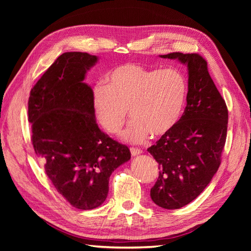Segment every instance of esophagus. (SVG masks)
I'll list each match as a JSON object with an SVG mask.
<instances>
[{"mask_svg": "<svg viewBox=\"0 0 251 251\" xmlns=\"http://www.w3.org/2000/svg\"><path fill=\"white\" fill-rule=\"evenodd\" d=\"M141 153H142V151L140 149L131 148V154H132V156H137V155H139Z\"/></svg>", "mask_w": 251, "mask_h": 251, "instance_id": "esophagus-1", "label": "esophagus"}]
</instances>
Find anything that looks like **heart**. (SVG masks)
Returning a JSON list of instances; mask_svg holds the SVG:
<instances>
[{
    "instance_id": "heart-1",
    "label": "heart",
    "mask_w": 251,
    "mask_h": 251,
    "mask_svg": "<svg viewBox=\"0 0 251 251\" xmlns=\"http://www.w3.org/2000/svg\"><path fill=\"white\" fill-rule=\"evenodd\" d=\"M107 80L108 85L96 83L92 94L96 119L105 132L118 134L127 111L133 120L124 138L132 143L149 135L162 137L178 124L187 97V82L179 70L126 63L114 68Z\"/></svg>"
}]
</instances>
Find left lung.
<instances>
[{
	"label": "left lung",
	"instance_id": "8db88e82",
	"mask_svg": "<svg viewBox=\"0 0 251 251\" xmlns=\"http://www.w3.org/2000/svg\"><path fill=\"white\" fill-rule=\"evenodd\" d=\"M188 69L183 115L173 130L148 149L159 164L151 198L165 209H178L195 200L215 176L225 146L228 110L198 53L173 52Z\"/></svg>",
	"mask_w": 251,
	"mask_h": 251
}]
</instances>
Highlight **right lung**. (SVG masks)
Returning <instances> with one entry per match:
<instances>
[{"instance_id":"1","label":"right lung","mask_w":251,"mask_h":251,"mask_svg":"<svg viewBox=\"0 0 251 251\" xmlns=\"http://www.w3.org/2000/svg\"><path fill=\"white\" fill-rule=\"evenodd\" d=\"M97 56L66 52L30 91L28 120L37 158L53 186L78 209L101 205L111 174L130 160L127 147L98 127L93 91L83 82Z\"/></svg>"}]
</instances>
